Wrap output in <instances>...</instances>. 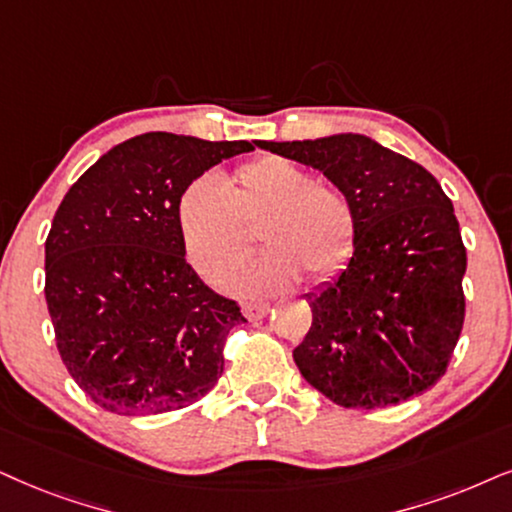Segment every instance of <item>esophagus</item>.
I'll list each match as a JSON object with an SVG mask.
<instances>
[{"label":"esophagus","instance_id":"esophagus-1","mask_svg":"<svg viewBox=\"0 0 512 512\" xmlns=\"http://www.w3.org/2000/svg\"><path fill=\"white\" fill-rule=\"evenodd\" d=\"M243 314L248 321H260L269 314V304L267 302H245Z\"/></svg>","mask_w":512,"mask_h":512}]
</instances>
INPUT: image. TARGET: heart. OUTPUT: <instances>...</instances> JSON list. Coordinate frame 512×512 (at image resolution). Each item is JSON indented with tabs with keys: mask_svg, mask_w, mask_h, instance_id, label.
Returning a JSON list of instances; mask_svg holds the SVG:
<instances>
[{
	"mask_svg": "<svg viewBox=\"0 0 512 512\" xmlns=\"http://www.w3.org/2000/svg\"><path fill=\"white\" fill-rule=\"evenodd\" d=\"M177 222L189 262L203 276H215L244 254L247 226L261 224L270 250L219 276V286L238 295L283 290L300 281L302 271L326 281L345 267L357 243L352 200L278 155L238 167L226 186L215 177L193 179L179 198Z\"/></svg>",
	"mask_w": 512,
	"mask_h": 512,
	"instance_id": "obj_1",
	"label": "heart"
}]
</instances>
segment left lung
<instances>
[{"mask_svg": "<svg viewBox=\"0 0 512 512\" xmlns=\"http://www.w3.org/2000/svg\"><path fill=\"white\" fill-rule=\"evenodd\" d=\"M255 144L323 172L357 212L349 262L304 295L312 328L293 349L302 378L345 409L430 390L461 335L468 264L439 181L364 134Z\"/></svg>", "mask_w": 512, "mask_h": 512, "instance_id": "obj_1", "label": "left lung"}]
</instances>
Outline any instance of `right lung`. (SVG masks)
<instances>
[{
	"label": "right lung",
	"mask_w": 512,
	"mask_h": 512,
	"mask_svg": "<svg viewBox=\"0 0 512 512\" xmlns=\"http://www.w3.org/2000/svg\"><path fill=\"white\" fill-rule=\"evenodd\" d=\"M252 148L139 134L103 153L58 205L44 295L58 354L101 409L155 416L217 385L226 335L245 316L186 262L177 208L193 179Z\"/></svg>",
	"instance_id": "add662e5"
}]
</instances>
